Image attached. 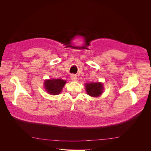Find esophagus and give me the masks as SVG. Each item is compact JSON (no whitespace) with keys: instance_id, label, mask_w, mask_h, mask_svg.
<instances>
[{"instance_id":"esophagus-1","label":"esophagus","mask_w":151,"mask_h":151,"mask_svg":"<svg viewBox=\"0 0 151 151\" xmlns=\"http://www.w3.org/2000/svg\"><path fill=\"white\" fill-rule=\"evenodd\" d=\"M70 79L72 81H76L77 80V76L75 74H72L70 76Z\"/></svg>"}]
</instances>
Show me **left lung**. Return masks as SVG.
<instances>
[{
  "label": "left lung",
  "instance_id": "left-lung-1",
  "mask_svg": "<svg viewBox=\"0 0 151 151\" xmlns=\"http://www.w3.org/2000/svg\"><path fill=\"white\" fill-rule=\"evenodd\" d=\"M86 89L87 93L91 96L97 97L102 93L103 85L100 83L86 84Z\"/></svg>",
  "mask_w": 151,
  "mask_h": 151
}]
</instances>
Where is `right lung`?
I'll list each match as a JSON object with an SVG mask.
<instances>
[{
	"mask_svg": "<svg viewBox=\"0 0 151 151\" xmlns=\"http://www.w3.org/2000/svg\"><path fill=\"white\" fill-rule=\"evenodd\" d=\"M66 82L62 79H52L45 82V88L49 93L53 95L60 93Z\"/></svg>",
	"mask_w": 151,
	"mask_h": 151,
	"instance_id": "1",
	"label": "right lung"
}]
</instances>
